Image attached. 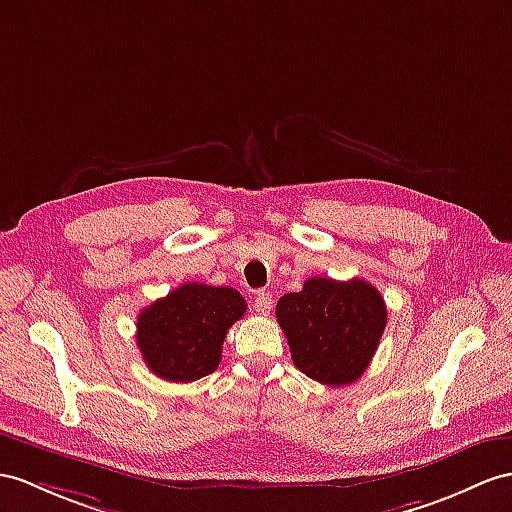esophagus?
Wrapping results in <instances>:
<instances>
[{"label": "esophagus", "instance_id": "1", "mask_svg": "<svg viewBox=\"0 0 512 512\" xmlns=\"http://www.w3.org/2000/svg\"><path fill=\"white\" fill-rule=\"evenodd\" d=\"M254 308L258 315H269L271 308H273V297L267 291H260L254 297Z\"/></svg>", "mask_w": 512, "mask_h": 512}]
</instances>
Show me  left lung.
I'll list each match as a JSON object with an SVG mask.
<instances>
[{"instance_id":"left-lung-1","label":"left lung","mask_w":512,"mask_h":512,"mask_svg":"<svg viewBox=\"0 0 512 512\" xmlns=\"http://www.w3.org/2000/svg\"><path fill=\"white\" fill-rule=\"evenodd\" d=\"M276 317L295 367L321 384L345 386L369 367L386 326L384 297L354 278H308L299 293L278 299Z\"/></svg>"}]
</instances>
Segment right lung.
<instances>
[{"label": "right lung", "instance_id": "1", "mask_svg": "<svg viewBox=\"0 0 512 512\" xmlns=\"http://www.w3.org/2000/svg\"><path fill=\"white\" fill-rule=\"evenodd\" d=\"M247 310L230 286L186 282L156 299L136 319V345L145 365L169 382H195L221 363V347Z\"/></svg>", "mask_w": 512, "mask_h": 512}]
</instances>
